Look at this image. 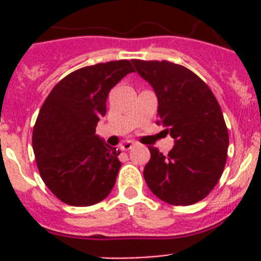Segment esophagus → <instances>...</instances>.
<instances>
[{
    "instance_id": "esophagus-1",
    "label": "esophagus",
    "mask_w": 261,
    "mask_h": 261,
    "mask_svg": "<svg viewBox=\"0 0 261 261\" xmlns=\"http://www.w3.org/2000/svg\"><path fill=\"white\" fill-rule=\"evenodd\" d=\"M135 145L136 142L133 141H125L123 145H121V150H130Z\"/></svg>"
}]
</instances>
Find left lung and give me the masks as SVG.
Masks as SVG:
<instances>
[{"label": "left lung", "instance_id": "left-lung-1", "mask_svg": "<svg viewBox=\"0 0 261 261\" xmlns=\"http://www.w3.org/2000/svg\"><path fill=\"white\" fill-rule=\"evenodd\" d=\"M132 62L156 94V124L175 140L167 155L149 146L145 181L167 204L199 202L218 183L227 158L229 132L220 105L208 85L186 66L166 60Z\"/></svg>", "mask_w": 261, "mask_h": 261}]
</instances>
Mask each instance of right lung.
I'll return each mask as SVG.
<instances>
[{
	"label": "right lung",
	"instance_id": "add662e5",
	"mask_svg": "<svg viewBox=\"0 0 261 261\" xmlns=\"http://www.w3.org/2000/svg\"><path fill=\"white\" fill-rule=\"evenodd\" d=\"M135 71L128 60L85 66L62 78L44 100L32 133L39 174L68 205L90 206L110 195L120 151L95 135L110 90Z\"/></svg>",
	"mask_w": 261,
	"mask_h": 261
}]
</instances>
